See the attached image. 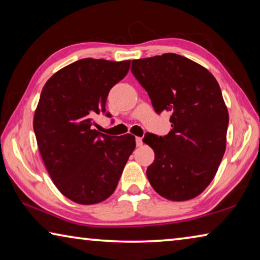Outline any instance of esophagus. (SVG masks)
<instances>
[{
  "label": "esophagus",
  "mask_w": 260,
  "mask_h": 260,
  "mask_svg": "<svg viewBox=\"0 0 260 260\" xmlns=\"http://www.w3.org/2000/svg\"><path fill=\"white\" fill-rule=\"evenodd\" d=\"M135 142H136V146L141 147V146H142V144H143L142 138H135Z\"/></svg>",
  "instance_id": "obj_1"
}]
</instances>
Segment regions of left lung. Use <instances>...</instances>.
Here are the masks:
<instances>
[{
	"instance_id": "left-lung-1",
	"label": "left lung",
	"mask_w": 260,
	"mask_h": 260,
	"mask_svg": "<svg viewBox=\"0 0 260 260\" xmlns=\"http://www.w3.org/2000/svg\"><path fill=\"white\" fill-rule=\"evenodd\" d=\"M131 71L155 111L172 113L169 134L148 133L143 139L155 151L147 169L149 182L170 201L199 196L213 180L226 150L230 117L219 83L202 65L171 52L134 59Z\"/></svg>"
}]
</instances>
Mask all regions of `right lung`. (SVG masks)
Instances as JSON below:
<instances>
[{"label": "right lung", "mask_w": 260, "mask_h": 260, "mask_svg": "<svg viewBox=\"0 0 260 260\" xmlns=\"http://www.w3.org/2000/svg\"><path fill=\"white\" fill-rule=\"evenodd\" d=\"M129 67L131 60L83 58L56 72L41 91L33 119L39 150L58 190L78 204L111 196L135 149L133 135L93 128L96 114L107 112L110 89Z\"/></svg>", "instance_id": "obj_1"}]
</instances>
